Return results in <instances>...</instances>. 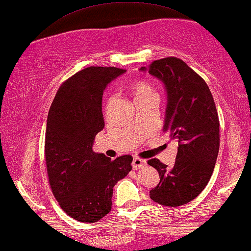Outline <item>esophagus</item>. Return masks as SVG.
I'll use <instances>...</instances> for the list:
<instances>
[{"instance_id": "1", "label": "esophagus", "mask_w": 251, "mask_h": 251, "mask_svg": "<svg viewBox=\"0 0 251 251\" xmlns=\"http://www.w3.org/2000/svg\"><path fill=\"white\" fill-rule=\"evenodd\" d=\"M145 165H146V161H145V159H141L139 157H134L132 159V169L133 170L141 169Z\"/></svg>"}]
</instances>
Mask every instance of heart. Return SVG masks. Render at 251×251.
<instances>
[{"mask_svg":"<svg viewBox=\"0 0 251 251\" xmlns=\"http://www.w3.org/2000/svg\"><path fill=\"white\" fill-rule=\"evenodd\" d=\"M129 90L133 96L134 101H139L146 99H150V97H156V93L152 87L150 83L141 81V80H136L131 82V85L129 86ZM112 97L108 99V104H111Z\"/></svg>","mask_w":251,"mask_h":251,"instance_id":"b5f03b06","label":"heart"}]
</instances>
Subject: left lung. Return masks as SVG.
I'll return each instance as SVG.
<instances>
[{"label":"left lung","instance_id":"1","mask_svg":"<svg viewBox=\"0 0 251 251\" xmlns=\"http://www.w3.org/2000/svg\"><path fill=\"white\" fill-rule=\"evenodd\" d=\"M140 70L164 83L168 106L163 130L179 144L172 168L157 158L148 161L161 177L150 197L164 206L184 205L204 190L215 168L220 150L215 101L204 79L177 57L156 60Z\"/></svg>","mask_w":251,"mask_h":251}]
</instances>
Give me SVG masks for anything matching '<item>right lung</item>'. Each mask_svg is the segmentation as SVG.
<instances>
[{
  "instance_id": "obj_1",
  "label": "right lung",
  "mask_w": 251,
  "mask_h": 251,
  "mask_svg": "<svg viewBox=\"0 0 251 251\" xmlns=\"http://www.w3.org/2000/svg\"><path fill=\"white\" fill-rule=\"evenodd\" d=\"M126 70L89 67L60 86L46 123L45 161L54 197L69 216L95 223L110 213L113 187L131 171V155L111 159L93 151L104 128L103 92Z\"/></svg>"
}]
</instances>
